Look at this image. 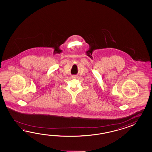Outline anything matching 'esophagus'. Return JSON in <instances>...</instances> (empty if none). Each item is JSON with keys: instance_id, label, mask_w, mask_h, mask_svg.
I'll use <instances>...</instances> for the list:
<instances>
[{"instance_id": "obj_1", "label": "esophagus", "mask_w": 152, "mask_h": 152, "mask_svg": "<svg viewBox=\"0 0 152 152\" xmlns=\"http://www.w3.org/2000/svg\"><path fill=\"white\" fill-rule=\"evenodd\" d=\"M72 77H73V78H76V77H77V76L75 75H73L72 76Z\"/></svg>"}]
</instances>
